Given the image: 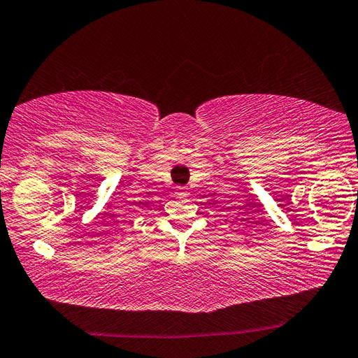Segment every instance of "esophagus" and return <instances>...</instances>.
<instances>
[{"label":"esophagus","mask_w":358,"mask_h":358,"mask_svg":"<svg viewBox=\"0 0 358 358\" xmlns=\"http://www.w3.org/2000/svg\"><path fill=\"white\" fill-rule=\"evenodd\" d=\"M177 194H178V196H186V194H187V187H186V186H178V187H177Z\"/></svg>","instance_id":"obj_1"}]
</instances>
